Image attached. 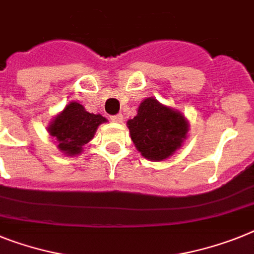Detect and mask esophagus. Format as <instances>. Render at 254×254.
<instances>
[{
    "label": "esophagus",
    "instance_id": "34e87169",
    "mask_svg": "<svg viewBox=\"0 0 254 254\" xmlns=\"http://www.w3.org/2000/svg\"><path fill=\"white\" fill-rule=\"evenodd\" d=\"M111 121H114V123H123V115L117 114L114 115V116H111Z\"/></svg>",
    "mask_w": 254,
    "mask_h": 254
}]
</instances>
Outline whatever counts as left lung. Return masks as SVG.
<instances>
[{
    "label": "left lung",
    "mask_w": 254,
    "mask_h": 254,
    "mask_svg": "<svg viewBox=\"0 0 254 254\" xmlns=\"http://www.w3.org/2000/svg\"><path fill=\"white\" fill-rule=\"evenodd\" d=\"M127 127L142 156L161 161L180 148L186 139L189 124L182 114L147 98L140 103L137 116L127 121Z\"/></svg>",
    "instance_id": "1"
}]
</instances>
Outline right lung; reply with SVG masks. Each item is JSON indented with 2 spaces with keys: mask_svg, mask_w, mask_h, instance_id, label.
I'll use <instances>...</instances> for the list:
<instances>
[{
  "mask_svg": "<svg viewBox=\"0 0 254 254\" xmlns=\"http://www.w3.org/2000/svg\"><path fill=\"white\" fill-rule=\"evenodd\" d=\"M104 121L106 119L102 115L90 114L80 103L71 102L51 123L49 133L57 138L62 152L74 156L94 137L97 127Z\"/></svg>",
  "mask_w": 254,
  "mask_h": 254,
  "instance_id": "right-lung-1",
  "label": "right lung"
}]
</instances>
